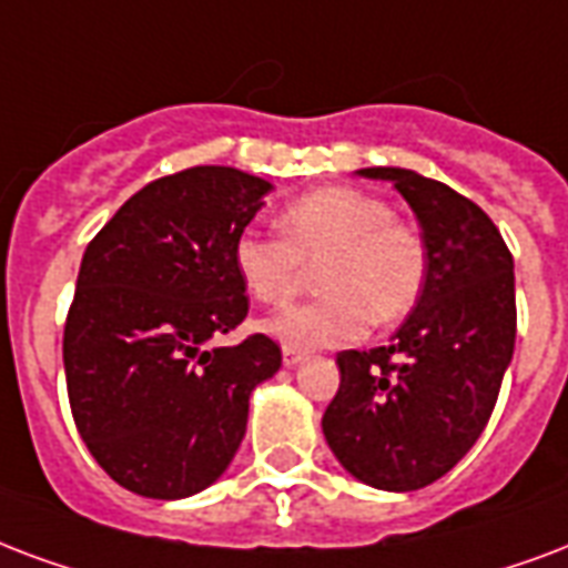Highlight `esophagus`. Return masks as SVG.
Here are the masks:
<instances>
[{"mask_svg":"<svg viewBox=\"0 0 568 568\" xmlns=\"http://www.w3.org/2000/svg\"><path fill=\"white\" fill-rule=\"evenodd\" d=\"M303 357H306V354H303L301 348H288V345H285V348H283V363H285V366H297V363H301Z\"/></svg>","mask_w":568,"mask_h":568,"instance_id":"obj_1","label":"esophagus"}]
</instances>
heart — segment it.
<instances>
[{
  "instance_id": "1",
  "label": "heart",
  "mask_w": 568,
  "mask_h": 568,
  "mask_svg": "<svg viewBox=\"0 0 568 568\" xmlns=\"http://www.w3.org/2000/svg\"><path fill=\"white\" fill-rule=\"evenodd\" d=\"M283 237L237 232L232 265L262 303L301 288L306 265H318L322 297L265 318V333L288 348H331L361 339L366 324H396L423 297L428 280L426 237L393 216L387 199L357 187H322L292 199L280 214Z\"/></svg>"
}]
</instances>
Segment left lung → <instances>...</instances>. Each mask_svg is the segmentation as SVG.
<instances>
[{
	"mask_svg": "<svg viewBox=\"0 0 568 568\" xmlns=\"http://www.w3.org/2000/svg\"><path fill=\"white\" fill-rule=\"evenodd\" d=\"M389 181L417 214L428 280L389 345L342 352L322 428L339 465L372 488L417 491L483 435L515 348L513 253L491 216L440 181L399 166Z\"/></svg>",
	"mask_w": 568,
	"mask_h": 568,
	"instance_id": "obj_1",
	"label": "left lung"
}]
</instances>
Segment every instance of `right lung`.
Wrapping results in <instances>:
<instances>
[{
  "label": "right lung",
  "mask_w": 568,
  "mask_h": 568,
  "mask_svg": "<svg viewBox=\"0 0 568 568\" xmlns=\"http://www.w3.org/2000/svg\"><path fill=\"white\" fill-rule=\"evenodd\" d=\"M267 190L241 169H184L133 193L85 246L64 322L68 399L94 462L133 495L216 483L250 393L283 363L265 333L214 345L250 310L232 244Z\"/></svg>",
  "instance_id": "add662e5"
}]
</instances>
